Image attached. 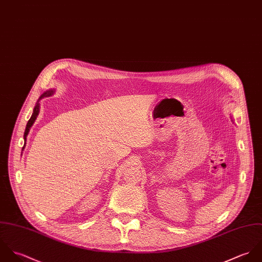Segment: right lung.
Instances as JSON below:
<instances>
[{"label": "right lung", "mask_w": 262, "mask_h": 262, "mask_svg": "<svg viewBox=\"0 0 262 262\" xmlns=\"http://www.w3.org/2000/svg\"><path fill=\"white\" fill-rule=\"evenodd\" d=\"M53 90L47 91L46 93H43V94L40 96V99L43 98V97H49V96H51V95H53ZM38 113H39V104L37 103L36 106L34 107V110H33V113H32V115H31L30 119H29L28 122H27V125H26V128H25V133H24V140H26V137H27V135H28V133H29V129H30L31 125L34 123V121H35V119H36Z\"/></svg>", "instance_id": "obj_1"}]
</instances>
